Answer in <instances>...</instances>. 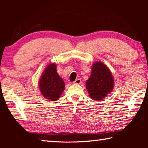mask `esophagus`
I'll list each match as a JSON object with an SVG mask.
<instances>
[{
	"mask_svg": "<svg viewBox=\"0 0 148 148\" xmlns=\"http://www.w3.org/2000/svg\"><path fill=\"white\" fill-rule=\"evenodd\" d=\"M73 83L74 84H80L82 83V81H81V79H77L75 80Z\"/></svg>",
	"mask_w": 148,
	"mask_h": 148,
	"instance_id": "34e87169",
	"label": "esophagus"
}]
</instances>
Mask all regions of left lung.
Returning a JSON list of instances; mask_svg holds the SVG:
<instances>
[{
  "instance_id": "8db88e82",
  "label": "left lung",
  "mask_w": 148,
  "mask_h": 148,
  "mask_svg": "<svg viewBox=\"0 0 148 148\" xmlns=\"http://www.w3.org/2000/svg\"><path fill=\"white\" fill-rule=\"evenodd\" d=\"M90 98L101 101L113 91L114 78L110 70L102 61H95L92 64L91 73L86 82Z\"/></svg>"
}]
</instances>
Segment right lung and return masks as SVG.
<instances>
[{
    "mask_svg": "<svg viewBox=\"0 0 148 148\" xmlns=\"http://www.w3.org/2000/svg\"><path fill=\"white\" fill-rule=\"evenodd\" d=\"M65 84L57 72V64L51 62L44 69L38 82V88L45 99L56 101L63 92Z\"/></svg>",
    "mask_w": 148,
    "mask_h": 148,
    "instance_id": "obj_1",
    "label": "right lung"
}]
</instances>
